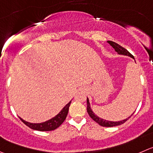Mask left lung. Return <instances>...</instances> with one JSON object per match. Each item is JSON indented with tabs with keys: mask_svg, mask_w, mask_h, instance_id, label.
Segmentation results:
<instances>
[{
	"mask_svg": "<svg viewBox=\"0 0 153 153\" xmlns=\"http://www.w3.org/2000/svg\"><path fill=\"white\" fill-rule=\"evenodd\" d=\"M108 42L111 45V46L113 47V48H114V50H115V51L117 52L118 54H120V55L128 56V57H131V58H133L134 60V57H133V56L131 55V54H130V53L128 52L126 49V48H123V47L120 46L119 44L116 43V42H112V41H108ZM87 113H88V114L90 115V117L93 120L95 121V122H96L98 124H99V125L102 126L113 127V126H117L122 125V124H123L126 121L128 120L129 119L131 116H132V114H134V113H133L131 116L128 117L126 118V119L123 120H120V121L106 120H104V119H102V118L98 117L97 115H96V114L93 112V110H92V108H91V105H90V100H89L88 98H87Z\"/></svg>",
	"mask_w": 153,
	"mask_h": 153,
	"instance_id": "left-lung-1",
	"label": "left lung"
}]
</instances>
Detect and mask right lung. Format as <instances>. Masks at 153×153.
Masks as SVG:
<instances>
[{
	"mask_svg": "<svg viewBox=\"0 0 153 153\" xmlns=\"http://www.w3.org/2000/svg\"><path fill=\"white\" fill-rule=\"evenodd\" d=\"M72 100L66 104L63 108V109L56 115L55 117H52L51 119L45 121L43 123H32L27 122V121L24 120L22 118H20L21 120L24 123L26 126L30 127V128L33 130H37V131H52V130L56 129L58 128L63 122H64L65 119L66 118L68 112H69V108L70 106V104Z\"/></svg>",
	"mask_w": 153,
	"mask_h": 153,
	"instance_id": "obj_1",
	"label": "right lung"
}]
</instances>
